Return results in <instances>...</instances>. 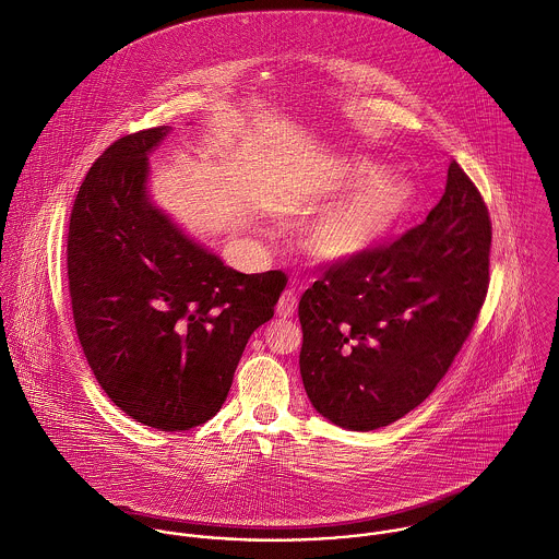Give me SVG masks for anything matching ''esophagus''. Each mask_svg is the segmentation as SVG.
<instances>
[{"instance_id": "34e87169", "label": "esophagus", "mask_w": 559, "mask_h": 559, "mask_svg": "<svg viewBox=\"0 0 559 559\" xmlns=\"http://www.w3.org/2000/svg\"><path fill=\"white\" fill-rule=\"evenodd\" d=\"M296 307H298V296L294 289H285L278 298V305H276V313L278 318H292L296 313Z\"/></svg>"}]
</instances>
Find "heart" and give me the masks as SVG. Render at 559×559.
<instances>
[{
	"instance_id": "obj_1",
	"label": "heart",
	"mask_w": 559,
	"mask_h": 559,
	"mask_svg": "<svg viewBox=\"0 0 559 559\" xmlns=\"http://www.w3.org/2000/svg\"><path fill=\"white\" fill-rule=\"evenodd\" d=\"M372 174L374 167L359 160L348 167L342 187H350ZM407 202L409 189L405 182L390 176H374L318 219L307 237V246L316 257L326 261L353 259L394 226Z\"/></svg>"
}]
</instances>
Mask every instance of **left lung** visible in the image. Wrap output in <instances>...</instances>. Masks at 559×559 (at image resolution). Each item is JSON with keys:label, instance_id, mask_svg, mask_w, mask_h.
<instances>
[{"label": "left lung", "instance_id": "1", "mask_svg": "<svg viewBox=\"0 0 559 559\" xmlns=\"http://www.w3.org/2000/svg\"><path fill=\"white\" fill-rule=\"evenodd\" d=\"M492 222L460 167L427 219L329 263L302 294L300 374L311 405L353 431L388 427L444 379L486 302Z\"/></svg>", "mask_w": 559, "mask_h": 559}]
</instances>
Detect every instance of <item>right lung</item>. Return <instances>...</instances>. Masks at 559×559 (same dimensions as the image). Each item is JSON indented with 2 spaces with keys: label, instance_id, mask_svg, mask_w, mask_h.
Listing matches in <instances>:
<instances>
[{
  "label": "right lung",
  "instance_id": "right-lung-1",
  "mask_svg": "<svg viewBox=\"0 0 559 559\" xmlns=\"http://www.w3.org/2000/svg\"><path fill=\"white\" fill-rule=\"evenodd\" d=\"M167 132L126 134L93 163L71 209L67 278L78 340L106 396L141 425L189 431L222 409L287 276L235 272L150 204L147 152Z\"/></svg>",
  "mask_w": 559,
  "mask_h": 559
}]
</instances>
